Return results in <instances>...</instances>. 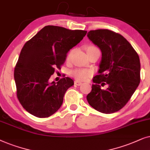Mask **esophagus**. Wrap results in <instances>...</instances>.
I'll list each match as a JSON object with an SVG mask.
<instances>
[{
    "instance_id": "34e87169",
    "label": "esophagus",
    "mask_w": 150,
    "mask_h": 150,
    "mask_svg": "<svg viewBox=\"0 0 150 150\" xmlns=\"http://www.w3.org/2000/svg\"><path fill=\"white\" fill-rule=\"evenodd\" d=\"M75 84L77 86H81V84H82V83L78 80H76V81H75Z\"/></svg>"
}]
</instances>
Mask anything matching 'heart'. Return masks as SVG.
Here are the masks:
<instances>
[{
	"label": "heart",
	"mask_w": 150,
	"mask_h": 150,
	"mask_svg": "<svg viewBox=\"0 0 150 150\" xmlns=\"http://www.w3.org/2000/svg\"><path fill=\"white\" fill-rule=\"evenodd\" d=\"M97 48L93 46H89L86 48V52H89L96 49ZM72 75L75 79L79 81H86L88 79L93 75V71L87 69H75L72 71Z\"/></svg>",
	"instance_id": "b5f03b06"
}]
</instances>
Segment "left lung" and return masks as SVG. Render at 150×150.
Masks as SVG:
<instances>
[{
	"label": "left lung",
	"instance_id": "left-lung-1",
	"mask_svg": "<svg viewBox=\"0 0 150 150\" xmlns=\"http://www.w3.org/2000/svg\"><path fill=\"white\" fill-rule=\"evenodd\" d=\"M88 39L101 51L98 75L86 99L96 110L110 114L127 103L140 83L139 57L124 37L108 29L90 31ZM109 87L102 90L99 83Z\"/></svg>",
	"mask_w": 150,
	"mask_h": 150
}]
</instances>
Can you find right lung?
<instances>
[{
    "label": "right lung",
    "instance_id": "1",
    "mask_svg": "<svg viewBox=\"0 0 150 150\" xmlns=\"http://www.w3.org/2000/svg\"><path fill=\"white\" fill-rule=\"evenodd\" d=\"M86 33L48 25L25 44L15 67L14 79L18 99L28 112L45 118L61 107L65 93L74 81L68 77L57 82L49 79Z\"/></svg>",
    "mask_w": 150,
    "mask_h": 150
}]
</instances>
